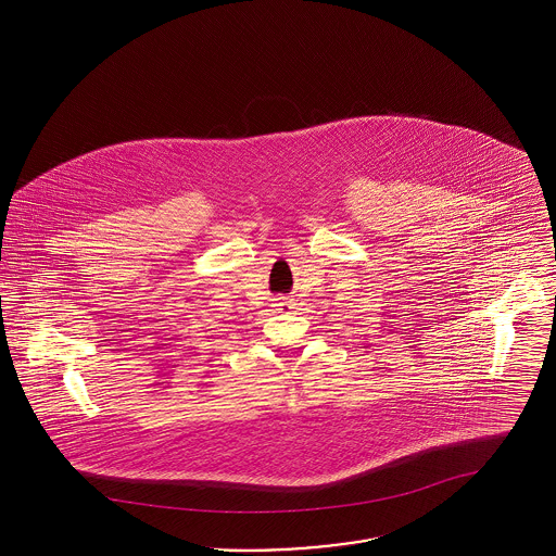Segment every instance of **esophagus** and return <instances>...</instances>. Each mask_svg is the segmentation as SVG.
Returning a JSON list of instances; mask_svg holds the SVG:
<instances>
[{
  "label": "esophagus",
  "instance_id": "1",
  "mask_svg": "<svg viewBox=\"0 0 556 556\" xmlns=\"http://www.w3.org/2000/svg\"><path fill=\"white\" fill-rule=\"evenodd\" d=\"M275 306H277V311H281V313H286V311H290L291 302H290V300H288V298H279V300H277V304H275Z\"/></svg>",
  "mask_w": 556,
  "mask_h": 556
}]
</instances>
